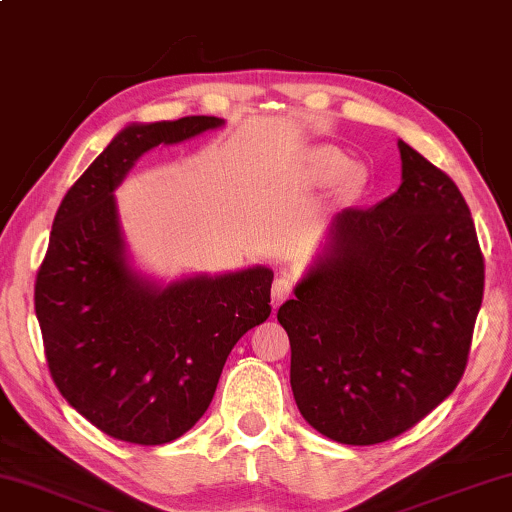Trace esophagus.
I'll use <instances>...</instances> for the list:
<instances>
[{
	"mask_svg": "<svg viewBox=\"0 0 512 512\" xmlns=\"http://www.w3.org/2000/svg\"><path fill=\"white\" fill-rule=\"evenodd\" d=\"M290 288H292L290 276L285 274V271H278L274 288H271V306H274V309H278V306L283 304V299L290 295Z\"/></svg>",
	"mask_w": 512,
	"mask_h": 512,
	"instance_id": "1",
	"label": "esophagus"
}]
</instances>
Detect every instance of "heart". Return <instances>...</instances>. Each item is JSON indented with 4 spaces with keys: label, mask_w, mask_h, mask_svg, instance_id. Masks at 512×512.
I'll use <instances>...</instances> for the list:
<instances>
[{
    "label": "heart",
    "mask_w": 512,
    "mask_h": 512,
    "mask_svg": "<svg viewBox=\"0 0 512 512\" xmlns=\"http://www.w3.org/2000/svg\"><path fill=\"white\" fill-rule=\"evenodd\" d=\"M311 159L316 161L318 166L327 168V170H330V173H335V175L349 173V168H351L349 156H344L342 152H337V149H316V152L311 154Z\"/></svg>",
    "instance_id": "obj_1"
}]
</instances>
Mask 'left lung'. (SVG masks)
<instances>
[{
	"mask_svg": "<svg viewBox=\"0 0 512 512\" xmlns=\"http://www.w3.org/2000/svg\"><path fill=\"white\" fill-rule=\"evenodd\" d=\"M398 149V192L342 210L278 309L299 412L342 445L391 440L454 391L485 290L459 187L407 142Z\"/></svg>",
	"mask_w": 512,
	"mask_h": 512,
	"instance_id": "left-lung-1",
	"label": "left lung"
}]
</instances>
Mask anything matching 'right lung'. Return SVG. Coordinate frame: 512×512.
<instances>
[{
    "instance_id": "right-lung-1",
    "label": "right lung",
    "mask_w": 512,
    "mask_h": 512,
    "mask_svg": "<svg viewBox=\"0 0 512 512\" xmlns=\"http://www.w3.org/2000/svg\"><path fill=\"white\" fill-rule=\"evenodd\" d=\"M224 126L217 117L128 124L65 194L34 283L46 363L63 398L133 445L185 435L208 410L234 344L271 313L269 267L159 283L138 271L117 189L135 161Z\"/></svg>"
}]
</instances>
